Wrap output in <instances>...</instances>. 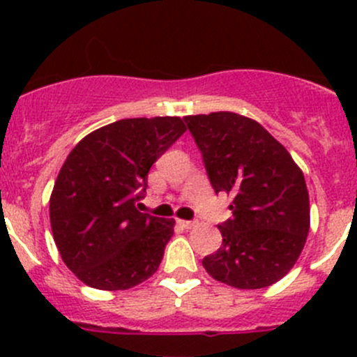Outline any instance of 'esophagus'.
I'll use <instances>...</instances> for the list:
<instances>
[{
  "label": "esophagus",
  "instance_id": "34e87169",
  "mask_svg": "<svg viewBox=\"0 0 357 357\" xmlns=\"http://www.w3.org/2000/svg\"><path fill=\"white\" fill-rule=\"evenodd\" d=\"M178 225L183 226L185 229H192V228H195V226H197V221H183V219H179Z\"/></svg>",
  "mask_w": 357,
  "mask_h": 357
}]
</instances>
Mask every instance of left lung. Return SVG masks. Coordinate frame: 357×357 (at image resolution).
Wrapping results in <instances>:
<instances>
[{"instance_id":"8db88e82","label":"left lung","mask_w":357,"mask_h":357,"mask_svg":"<svg viewBox=\"0 0 357 357\" xmlns=\"http://www.w3.org/2000/svg\"><path fill=\"white\" fill-rule=\"evenodd\" d=\"M215 193L233 195L219 225L222 245L205 271L242 290L264 289L294 268L309 233V193L301 167L259 122L235 112L186 115Z\"/></svg>"}]
</instances>
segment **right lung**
I'll list each match as a JSON object with an SVG mask.
<instances>
[{
	"instance_id": "add662e5",
	"label": "right lung",
	"mask_w": 357,
	"mask_h": 357,
	"mask_svg": "<svg viewBox=\"0 0 357 357\" xmlns=\"http://www.w3.org/2000/svg\"><path fill=\"white\" fill-rule=\"evenodd\" d=\"M179 117L122 119L72 149L50 197L53 240L88 287L128 290L158 269L174 219L136 208L157 160L183 132Z\"/></svg>"
}]
</instances>
